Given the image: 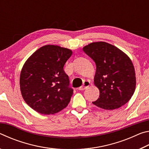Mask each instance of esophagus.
Wrapping results in <instances>:
<instances>
[{"instance_id": "1", "label": "esophagus", "mask_w": 149, "mask_h": 149, "mask_svg": "<svg viewBox=\"0 0 149 149\" xmlns=\"http://www.w3.org/2000/svg\"><path fill=\"white\" fill-rule=\"evenodd\" d=\"M90 85V82L89 81H85L84 82V85H82V86H81L80 87L78 88V89H79V91H83L86 89V88L87 87H89Z\"/></svg>"}]
</instances>
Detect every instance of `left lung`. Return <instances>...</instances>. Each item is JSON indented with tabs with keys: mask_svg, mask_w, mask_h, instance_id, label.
<instances>
[{
	"mask_svg": "<svg viewBox=\"0 0 149 149\" xmlns=\"http://www.w3.org/2000/svg\"><path fill=\"white\" fill-rule=\"evenodd\" d=\"M83 50L97 67L94 83L100 95L93 104L110 110L126 104L134 93L136 85L135 69L130 58L105 42H92Z\"/></svg>",
	"mask_w": 149,
	"mask_h": 149,
	"instance_id": "8db88e82",
	"label": "left lung"
}]
</instances>
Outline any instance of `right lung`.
<instances>
[{"instance_id": "obj_1", "label": "right lung", "mask_w": 149, "mask_h": 149, "mask_svg": "<svg viewBox=\"0 0 149 149\" xmlns=\"http://www.w3.org/2000/svg\"><path fill=\"white\" fill-rule=\"evenodd\" d=\"M71 50L45 45L25 63L19 84L25 101L42 114H54L67 107L73 95L64 65L72 56Z\"/></svg>"}]
</instances>
